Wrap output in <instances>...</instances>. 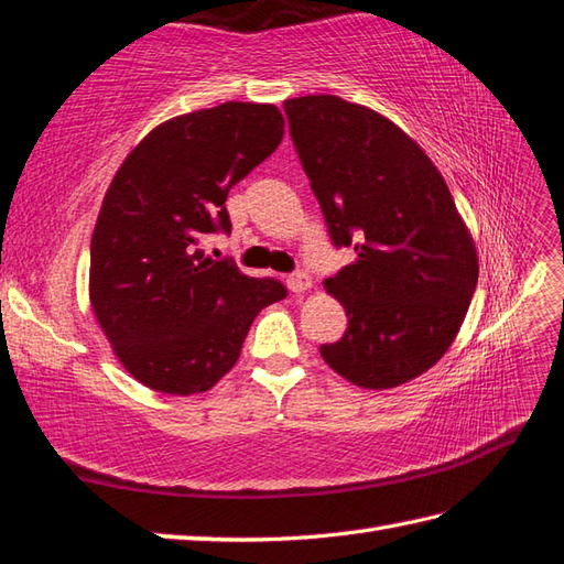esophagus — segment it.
<instances>
[{
  "label": "esophagus",
  "instance_id": "esophagus-1",
  "mask_svg": "<svg viewBox=\"0 0 564 564\" xmlns=\"http://www.w3.org/2000/svg\"><path fill=\"white\" fill-rule=\"evenodd\" d=\"M286 286H290V292L294 294H302L306 290H311V278L306 272H294L286 278Z\"/></svg>",
  "mask_w": 564,
  "mask_h": 564
}]
</instances>
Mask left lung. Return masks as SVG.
<instances>
[{
    "label": "left lung",
    "mask_w": 564,
    "mask_h": 564,
    "mask_svg": "<svg viewBox=\"0 0 564 564\" xmlns=\"http://www.w3.org/2000/svg\"><path fill=\"white\" fill-rule=\"evenodd\" d=\"M335 246L355 262L323 282L347 330L321 357L361 388H395L452 347L478 284V250L444 176L395 122L340 96L284 101Z\"/></svg>",
    "instance_id": "obj_1"
}]
</instances>
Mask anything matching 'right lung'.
I'll use <instances>...</instances> for the list:
<instances>
[{"label":"right lung","mask_w":564,"mask_h":564,"mask_svg":"<svg viewBox=\"0 0 564 564\" xmlns=\"http://www.w3.org/2000/svg\"><path fill=\"white\" fill-rule=\"evenodd\" d=\"M284 134L272 104L227 101L156 124L112 176L91 236L94 316L140 383L205 393L241 355L250 323L286 290L199 248L231 231V187Z\"/></svg>","instance_id":"obj_1"}]
</instances>
